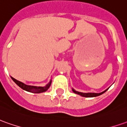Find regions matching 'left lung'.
<instances>
[{"label": "left lung", "instance_id": "left-lung-1", "mask_svg": "<svg viewBox=\"0 0 127 127\" xmlns=\"http://www.w3.org/2000/svg\"><path fill=\"white\" fill-rule=\"evenodd\" d=\"M108 89H106V90H104L103 92L101 93H80V92H78V91H76L75 90L72 88V91L74 92L76 94H77V95H81L82 96H84V97H95V96H99L101 95H102L103 93H104Z\"/></svg>", "mask_w": 127, "mask_h": 127}]
</instances>
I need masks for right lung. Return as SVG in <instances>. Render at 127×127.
<instances>
[{"mask_svg": "<svg viewBox=\"0 0 127 127\" xmlns=\"http://www.w3.org/2000/svg\"><path fill=\"white\" fill-rule=\"evenodd\" d=\"M11 78H12V79L14 81V82L16 83V85H18V86H19L21 88L26 90V91L32 93H44V92H46L49 88L50 85L51 84V80L49 83L46 86H44V87H37V86L28 85H26L25 83H22V82L19 81H17L16 79L14 78L13 77H11Z\"/></svg>", "mask_w": 127, "mask_h": 127, "instance_id": "1", "label": "right lung"}]
</instances>
